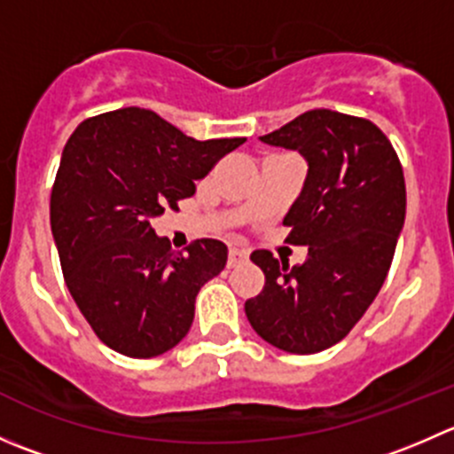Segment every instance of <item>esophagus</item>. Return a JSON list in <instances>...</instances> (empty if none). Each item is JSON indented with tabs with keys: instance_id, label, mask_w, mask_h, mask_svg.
<instances>
[{
	"instance_id": "obj_1",
	"label": "esophagus",
	"mask_w": 454,
	"mask_h": 454,
	"mask_svg": "<svg viewBox=\"0 0 454 454\" xmlns=\"http://www.w3.org/2000/svg\"><path fill=\"white\" fill-rule=\"evenodd\" d=\"M246 259H248L246 250H239V248H231V250H228V268H235V265L244 263Z\"/></svg>"
}]
</instances>
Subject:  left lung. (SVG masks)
Instances as JSON below:
<instances>
[{"instance_id": "8db88e82", "label": "left lung", "mask_w": 454, "mask_h": 454, "mask_svg": "<svg viewBox=\"0 0 454 454\" xmlns=\"http://www.w3.org/2000/svg\"><path fill=\"white\" fill-rule=\"evenodd\" d=\"M261 142L299 151L303 189L283 223L287 241L308 246L290 265L256 250L261 294L246 316L265 342L287 354H318L340 342L378 296L404 228L406 189L391 142L371 121L312 109Z\"/></svg>"}]
</instances>
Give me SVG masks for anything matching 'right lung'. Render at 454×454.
I'll return each instance as SVG.
<instances>
[{
  "label": "right lung",
  "mask_w": 454,
  "mask_h": 454,
  "mask_svg": "<svg viewBox=\"0 0 454 454\" xmlns=\"http://www.w3.org/2000/svg\"><path fill=\"white\" fill-rule=\"evenodd\" d=\"M246 138L195 140L151 109L83 121L66 142L50 195V226L81 314L109 347L153 358L189 333L195 299L228 248L198 239L173 253L151 222L195 193L217 160Z\"/></svg>",
  "instance_id": "obj_1"
}]
</instances>
